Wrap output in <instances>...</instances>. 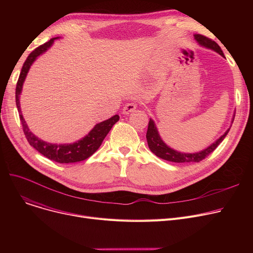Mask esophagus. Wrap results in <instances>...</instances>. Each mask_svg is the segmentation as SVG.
<instances>
[{"label": "esophagus", "mask_w": 253, "mask_h": 253, "mask_svg": "<svg viewBox=\"0 0 253 253\" xmlns=\"http://www.w3.org/2000/svg\"><path fill=\"white\" fill-rule=\"evenodd\" d=\"M136 103L134 102H129L127 104H125V106L123 108V114L124 115H129L130 113L134 112L136 110Z\"/></svg>", "instance_id": "obj_1"}]
</instances>
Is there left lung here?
<instances>
[{
	"label": "left lung",
	"mask_w": 253,
	"mask_h": 253,
	"mask_svg": "<svg viewBox=\"0 0 253 253\" xmlns=\"http://www.w3.org/2000/svg\"><path fill=\"white\" fill-rule=\"evenodd\" d=\"M194 38L197 41V43L200 46L205 47L207 49L213 50V51L217 52L219 55L224 57L222 50L220 49V47L214 41H212V40H210L209 38H207L205 36H202V35H199V34L194 35ZM234 118H235V115L232 119V123L234 122ZM230 128L227 131H225L224 133L218 139H216L213 143L210 144L208 148H206V149H204L200 152H198V153L188 154V153L177 152L173 149H171L170 147H168V145L161 138L160 134H159L155 122L153 121L152 119H150L149 127H148V131H147V140H148V144H149L150 150L157 157L163 159V160L170 161V162H175V163L200 162L201 160H203V159H205L206 156H208L210 153H212L217 148V145L224 139V137L227 136V134L229 133Z\"/></svg>",
	"instance_id": "obj_1"
}]
</instances>
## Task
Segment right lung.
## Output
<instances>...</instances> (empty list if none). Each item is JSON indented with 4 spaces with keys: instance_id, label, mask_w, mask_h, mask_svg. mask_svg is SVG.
Masks as SVG:
<instances>
[{
    "instance_id": "1",
    "label": "right lung",
    "mask_w": 253,
    "mask_h": 253,
    "mask_svg": "<svg viewBox=\"0 0 253 253\" xmlns=\"http://www.w3.org/2000/svg\"><path fill=\"white\" fill-rule=\"evenodd\" d=\"M56 39L58 38H52L47 43L39 46L31 53V54L28 56V58H26V60L23 63L21 73L19 75L18 81H17L15 99H16L17 110L19 112L20 122L22 124V129L29 143L40 154H42L46 158L50 159V160L55 161L57 163L66 164V163H75V162L86 160L87 158H89L90 156L94 154L101 145L104 137L108 135L112 127L119 121L120 117L118 115H115L114 117L105 120V121L96 124L86 136H84L83 138L74 143H63V144L49 143L47 141H44L42 139H40L39 137H37L30 130L28 124H26V122L24 121L21 110H20L19 97L21 94L22 86L24 83V80L26 78V75H28L34 61L38 58V56L42 55L43 53H45L53 45V43H54Z\"/></svg>"
}]
</instances>
